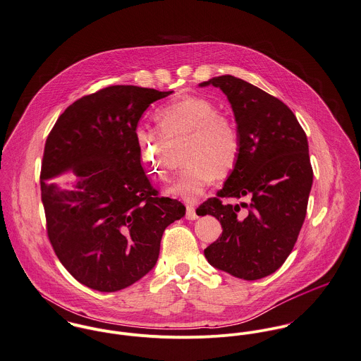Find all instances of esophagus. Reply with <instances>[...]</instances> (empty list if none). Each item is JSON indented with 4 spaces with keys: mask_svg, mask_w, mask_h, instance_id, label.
I'll return each instance as SVG.
<instances>
[{
    "mask_svg": "<svg viewBox=\"0 0 361 361\" xmlns=\"http://www.w3.org/2000/svg\"><path fill=\"white\" fill-rule=\"evenodd\" d=\"M187 219L188 220L198 219V214H197V209L194 205H187Z\"/></svg>",
    "mask_w": 361,
    "mask_h": 361,
    "instance_id": "obj_1",
    "label": "esophagus"
}]
</instances>
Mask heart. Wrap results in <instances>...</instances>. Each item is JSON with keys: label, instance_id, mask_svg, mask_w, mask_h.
Listing matches in <instances>:
<instances>
[{"label": "heart", "instance_id": "heart-1", "mask_svg": "<svg viewBox=\"0 0 361 361\" xmlns=\"http://www.w3.org/2000/svg\"><path fill=\"white\" fill-rule=\"evenodd\" d=\"M159 131L138 126L134 131L141 160L149 171L164 176V140L187 137L184 163L187 167L169 192L185 202H195L217 177H226L235 166L241 140L235 124L219 114L207 99L184 96L154 113Z\"/></svg>", "mask_w": 361, "mask_h": 361}]
</instances>
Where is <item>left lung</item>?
I'll return each mask as SVG.
<instances>
[{"label": "left lung", "instance_id": "left-lung-1", "mask_svg": "<svg viewBox=\"0 0 361 361\" xmlns=\"http://www.w3.org/2000/svg\"><path fill=\"white\" fill-rule=\"evenodd\" d=\"M209 85L231 106L241 149L216 198L197 211L223 227L204 254L231 276L262 279L283 265L305 219L312 185L307 137L288 106L262 89L231 75L200 83ZM221 197H248L249 204H223Z\"/></svg>", "mask_w": 361, "mask_h": 361}]
</instances>
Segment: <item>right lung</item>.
Segmentation results:
<instances>
[{
	"mask_svg": "<svg viewBox=\"0 0 361 361\" xmlns=\"http://www.w3.org/2000/svg\"><path fill=\"white\" fill-rule=\"evenodd\" d=\"M171 93L104 87L73 103L46 141L47 234L60 262L87 288L111 293L142 279L157 262L164 228L185 215L181 202L150 185L134 135L145 110ZM70 171L71 189L49 181Z\"/></svg>",
	"mask_w": 361,
	"mask_h": 361,
	"instance_id": "obj_1",
	"label": "right lung"
}]
</instances>
